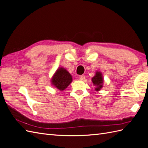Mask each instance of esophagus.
Segmentation results:
<instances>
[{
    "label": "esophagus",
    "mask_w": 148,
    "mask_h": 148,
    "mask_svg": "<svg viewBox=\"0 0 148 148\" xmlns=\"http://www.w3.org/2000/svg\"><path fill=\"white\" fill-rule=\"evenodd\" d=\"M85 78V77L84 76V75H80V77H79V78H80V80H84Z\"/></svg>",
    "instance_id": "obj_1"
}]
</instances>
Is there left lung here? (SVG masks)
<instances>
[{
  "label": "left lung",
  "instance_id": "obj_1",
  "mask_svg": "<svg viewBox=\"0 0 148 148\" xmlns=\"http://www.w3.org/2000/svg\"><path fill=\"white\" fill-rule=\"evenodd\" d=\"M92 81L93 82V85H95L96 86L95 90L99 91L103 87V79L101 72L97 71L95 76L92 78Z\"/></svg>",
  "mask_w": 148,
  "mask_h": 148
}]
</instances>
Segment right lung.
<instances>
[{"mask_svg": "<svg viewBox=\"0 0 148 148\" xmlns=\"http://www.w3.org/2000/svg\"><path fill=\"white\" fill-rule=\"evenodd\" d=\"M72 82V77L65 68L60 67L54 74L51 79V84L61 91L67 88Z\"/></svg>", "mask_w": 148, "mask_h": 148, "instance_id": "1", "label": "right lung"}]
</instances>
